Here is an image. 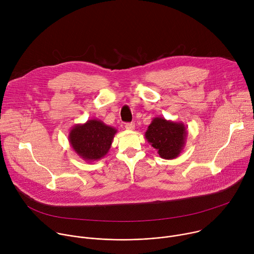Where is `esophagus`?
Here are the masks:
<instances>
[{
	"mask_svg": "<svg viewBox=\"0 0 254 254\" xmlns=\"http://www.w3.org/2000/svg\"><path fill=\"white\" fill-rule=\"evenodd\" d=\"M125 127H126L127 130H133V129H134V124H132V123L126 124Z\"/></svg>",
	"mask_w": 254,
	"mask_h": 254,
	"instance_id": "obj_1",
	"label": "esophagus"
}]
</instances>
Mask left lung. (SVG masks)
I'll return each mask as SVG.
<instances>
[{
  "instance_id": "obj_1",
  "label": "left lung",
  "mask_w": 254,
  "mask_h": 254,
  "mask_svg": "<svg viewBox=\"0 0 254 254\" xmlns=\"http://www.w3.org/2000/svg\"><path fill=\"white\" fill-rule=\"evenodd\" d=\"M187 136V127L183 123L167 121L161 117L153 119L144 133L148 142L165 160L176 159L182 153Z\"/></svg>"
}]
</instances>
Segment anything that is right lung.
Here are the masks:
<instances>
[{
	"instance_id": "obj_1",
	"label": "right lung",
	"mask_w": 254,
	"mask_h": 254,
	"mask_svg": "<svg viewBox=\"0 0 254 254\" xmlns=\"http://www.w3.org/2000/svg\"><path fill=\"white\" fill-rule=\"evenodd\" d=\"M116 127L105 125L97 119H91L84 124H77L68 134L71 148L86 163L102 159L110 151Z\"/></svg>"
}]
</instances>
